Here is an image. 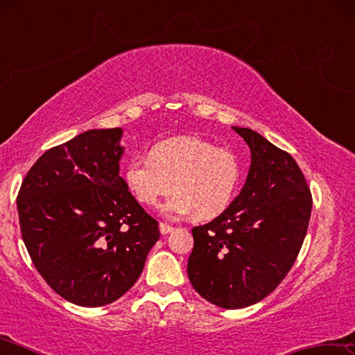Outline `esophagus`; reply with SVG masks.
I'll use <instances>...</instances> for the list:
<instances>
[{
  "label": "esophagus",
  "mask_w": 355,
  "mask_h": 355,
  "mask_svg": "<svg viewBox=\"0 0 355 355\" xmlns=\"http://www.w3.org/2000/svg\"><path fill=\"white\" fill-rule=\"evenodd\" d=\"M172 230H173V227L169 225V224H166V222H161V224H159L161 235H167V233H171Z\"/></svg>",
  "instance_id": "1"
}]
</instances>
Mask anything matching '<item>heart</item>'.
I'll list each match as a JSON object with an SVG mask.
<instances>
[{
  "mask_svg": "<svg viewBox=\"0 0 355 355\" xmlns=\"http://www.w3.org/2000/svg\"><path fill=\"white\" fill-rule=\"evenodd\" d=\"M243 167L235 152L219 148L200 137L182 136L153 146L150 156H131L123 167V180L131 194L144 205H161L169 218L196 213L197 219L218 218L235 197Z\"/></svg>",
  "mask_w": 355,
  "mask_h": 355,
  "instance_id": "b5f03b06",
  "label": "heart"
}]
</instances>
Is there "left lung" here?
<instances>
[{
    "instance_id": "left-lung-1",
    "label": "left lung",
    "mask_w": 355,
    "mask_h": 355,
    "mask_svg": "<svg viewBox=\"0 0 355 355\" xmlns=\"http://www.w3.org/2000/svg\"><path fill=\"white\" fill-rule=\"evenodd\" d=\"M250 148L243 189L224 213L192 228L188 277L203 299L244 309L279 286L307 235L311 192L290 153L250 128L233 127Z\"/></svg>"
}]
</instances>
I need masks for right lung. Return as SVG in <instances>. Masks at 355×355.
<instances>
[{
  "label": "right lung",
  "instance_id": "right-lung-1",
  "mask_svg": "<svg viewBox=\"0 0 355 355\" xmlns=\"http://www.w3.org/2000/svg\"><path fill=\"white\" fill-rule=\"evenodd\" d=\"M122 128L89 130L35 161L17 197L21 238L59 296L101 307L136 284L159 228L119 175Z\"/></svg>",
  "mask_w": 355,
  "mask_h": 355
}]
</instances>
